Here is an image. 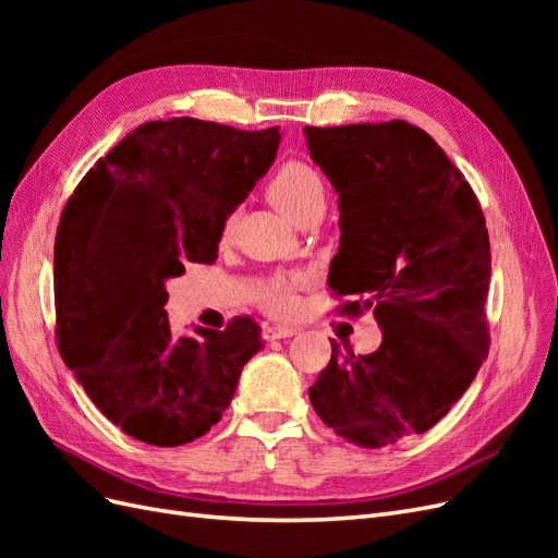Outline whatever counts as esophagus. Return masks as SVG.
<instances>
[{"label": "esophagus", "mask_w": 558, "mask_h": 558, "mask_svg": "<svg viewBox=\"0 0 558 558\" xmlns=\"http://www.w3.org/2000/svg\"><path fill=\"white\" fill-rule=\"evenodd\" d=\"M298 330L300 328H295V326H269L265 330V337H267V340H283V337L298 335Z\"/></svg>", "instance_id": "34e87169"}]
</instances>
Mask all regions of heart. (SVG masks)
<instances>
[{
  "mask_svg": "<svg viewBox=\"0 0 558 558\" xmlns=\"http://www.w3.org/2000/svg\"><path fill=\"white\" fill-rule=\"evenodd\" d=\"M267 197L275 202V205L286 214L291 216L298 223L302 214L312 209L318 202H324V181H320L318 172L312 165L300 162V160H286L279 165L275 174L267 179ZM232 232V218L226 223L223 234ZM298 277L293 275H275L260 289V300L265 305L277 312L286 314L293 310V291L298 289Z\"/></svg>",
  "mask_w": 558,
  "mask_h": 558,
  "instance_id": "obj_1",
  "label": "heart"
}]
</instances>
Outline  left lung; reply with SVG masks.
<instances>
[{
    "instance_id": "1",
    "label": "left lung",
    "mask_w": 558,
    "mask_h": 558,
    "mask_svg": "<svg viewBox=\"0 0 558 558\" xmlns=\"http://www.w3.org/2000/svg\"><path fill=\"white\" fill-rule=\"evenodd\" d=\"M340 193L330 263L337 314L373 312L381 344L340 353L310 388L324 424L365 449L426 433L475 379L488 353L492 246L480 199L428 132L408 121L305 128Z\"/></svg>"
}]
</instances>
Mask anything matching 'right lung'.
<instances>
[{
	"label": "right lung",
	"mask_w": 558,
	"mask_h": 558,
	"mask_svg": "<svg viewBox=\"0 0 558 558\" xmlns=\"http://www.w3.org/2000/svg\"><path fill=\"white\" fill-rule=\"evenodd\" d=\"M279 128L150 121L99 158L56 234V337L64 365L113 426L179 447L223 416L260 326L174 337L165 283L214 263L228 214L269 170Z\"/></svg>",
	"instance_id": "right-lung-1"
}]
</instances>
